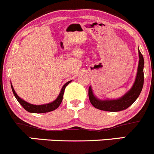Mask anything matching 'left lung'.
Listing matches in <instances>:
<instances>
[{
	"instance_id": "8db88e82",
	"label": "left lung",
	"mask_w": 154,
	"mask_h": 154,
	"mask_svg": "<svg viewBox=\"0 0 154 154\" xmlns=\"http://www.w3.org/2000/svg\"><path fill=\"white\" fill-rule=\"evenodd\" d=\"M138 56H139V61H138L136 78L133 85L128 92L118 100H101L97 99L94 95L92 88L91 87H89L88 96H89L90 102L93 106L100 110L107 111V112H120L127 109L136 100L141 94L144 85V57L139 50H138Z\"/></svg>"
}]
</instances>
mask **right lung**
I'll use <instances>...</instances> for the list:
<instances>
[{
	"label": "right lung",
	"mask_w": 154,
	"mask_h": 154,
	"mask_svg": "<svg viewBox=\"0 0 154 154\" xmlns=\"http://www.w3.org/2000/svg\"><path fill=\"white\" fill-rule=\"evenodd\" d=\"M71 82V81L69 82H67L63 86V88H61L60 90V92L59 94L58 97H57L54 101L51 102V103H48V104H44V105H33L30 104V103H27V102L23 100L22 99H21L19 96L17 95V94L15 91L14 88H13V85H11V88H12V91H13V94H14L15 97L16 98V100H18L19 103L22 105V107L25 109L26 111H27L28 112H30V113H46V112H51V111L55 110L56 109L59 107V106L61 103L62 100H63V93H64V90L66 88V87L69 85V83Z\"/></svg>",
	"instance_id": "obj_1"
}]
</instances>
